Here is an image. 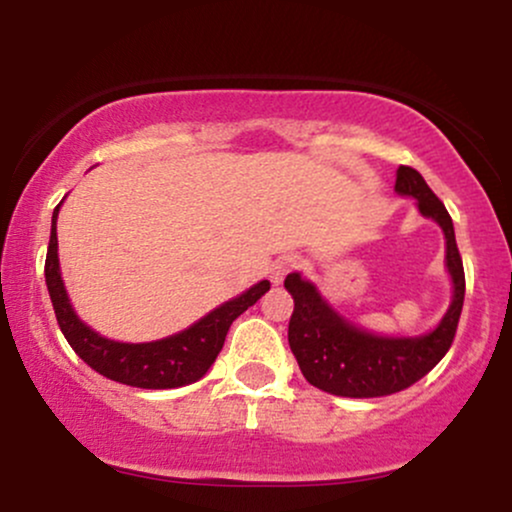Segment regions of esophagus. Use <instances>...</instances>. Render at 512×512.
I'll return each instance as SVG.
<instances>
[{
	"mask_svg": "<svg viewBox=\"0 0 512 512\" xmlns=\"http://www.w3.org/2000/svg\"><path fill=\"white\" fill-rule=\"evenodd\" d=\"M296 264H298L296 257H279V260H276L272 267H269V279H272V284L279 286L281 281H284V276L289 274L291 269L296 267Z\"/></svg>",
	"mask_w": 512,
	"mask_h": 512,
	"instance_id": "34e87169",
	"label": "esophagus"
}]
</instances>
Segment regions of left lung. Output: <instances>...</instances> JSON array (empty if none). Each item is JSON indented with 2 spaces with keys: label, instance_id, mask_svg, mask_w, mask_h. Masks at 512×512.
Wrapping results in <instances>:
<instances>
[{
  "label": "left lung",
  "instance_id": "8db88e82",
  "mask_svg": "<svg viewBox=\"0 0 512 512\" xmlns=\"http://www.w3.org/2000/svg\"><path fill=\"white\" fill-rule=\"evenodd\" d=\"M395 192L414 197L421 214L443 228L452 303L436 330L421 337H380L344 320L298 272L286 276L284 286L293 296L289 346L305 380L330 395L363 399L407 390L438 366L455 339L464 303V267L448 209L419 170L409 166H399Z\"/></svg>",
  "mask_w": 512,
  "mask_h": 512
}]
</instances>
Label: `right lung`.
<instances>
[{
    "mask_svg": "<svg viewBox=\"0 0 512 512\" xmlns=\"http://www.w3.org/2000/svg\"><path fill=\"white\" fill-rule=\"evenodd\" d=\"M57 214H60V204L52 214L50 245L48 257H45V284H48L52 308H55L64 339L79 358H84L96 373L115 383L142 387V390H170V387L197 383L219 356L233 320L269 291V281L264 279L233 301L214 308L187 330L170 334L158 342L125 344L101 337L79 320L69 303L60 272V257H57Z\"/></svg>",
    "mask_w": 512,
    "mask_h": 512,
    "instance_id": "add662e5",
    "label": "right lung"
}]
</instances>
